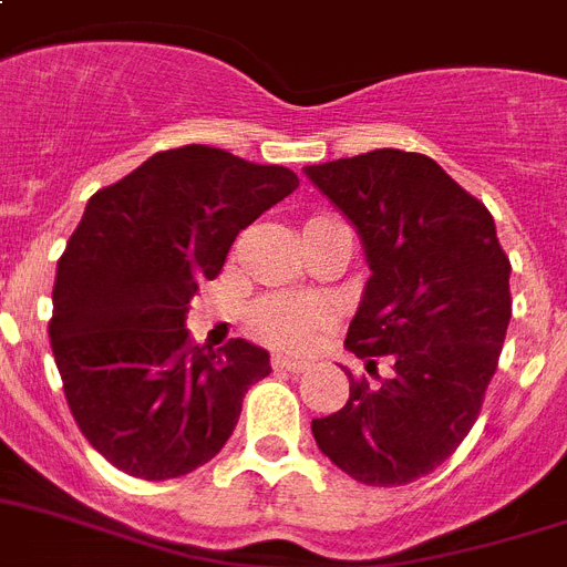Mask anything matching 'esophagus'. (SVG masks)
Masks as SVG:
<instances>
[{
    "label": "esophagus",
    "mask_w": 567,
    "mask_h": 567,
    "mask_svg": "<svg viewBox=\"0 0 567 567\" xmlns=\"http://www.w3.org/2000/svg\"><path fill=\"white\" fill-rule=\"evenodd\" d=\"M272 364L278 367V370H287V372L309 370V361H303V358H289V355H275Z\"/></svg>",
    "instance_id": "obj_1"
}]
</instances>
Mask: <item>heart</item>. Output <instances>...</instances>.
I'll use <instances>...</instances> for the list:
<instances>
[{"label": "heart", "instance_id": "heart-1", "mask_svg": "<svg viewBox=\"0 0 567 567\" xmlns=\"http://www.w3.org/2000/svg\"><path fill=\"white\" fill-rule=\"evenodd\" d=\"M321 318L316 303L301 301H264L255 309V327L266 338L284 343V347H303L312 336V327Z\"/></svg>", "mask_w": 567, "mask_h": 567}]
</instances>
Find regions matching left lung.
Returning <instances> with one entry per match:
<instances>
[{
    "label": "left lung",
    "mask_w": 567,
    "mask_h": 567,
    "mask_svg": "<svg viewBox=\"0 0 567 567\" xmlns=\"http://www.w3.org/2000/svg\"><path fill=\"white\" fill-rule=\"evenodd\" d=\"M303 172L355 226L372 272L343 343L375 381L350 375L347 404L312 419V435L347 476L410 485L478 419L511 321V260L485 203L424 154L375 148Z\"/></svg>",
    "instance_id": "left-lung-1"
}]
</instances>
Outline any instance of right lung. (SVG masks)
Here are the masks:
<instances>
[{"instance_id": "right-lung-1", "label": "right lung", "mask_w": 567, "mask_h": 567, "mask_svg": "<svg viewBox=\"0 0 567 567\" xmlns=\"http://www.w3.org/2000/svg\"><path fill=\"white\" fill-rule=\"evenodd\" d=\"M298 174L183 145L148 157L85 206L56 264L51 350L82 435L117 471L163 482L215 458L269 352L197 347L188 301L220 275L237 231Z\"/></svg>"}]
</instances>
